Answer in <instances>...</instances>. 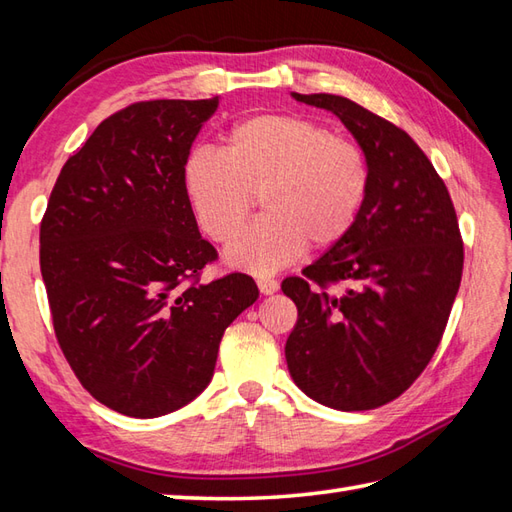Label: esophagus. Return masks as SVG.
Instances as JSON below:
<instances>
[{"label": "esophagus", "mask_w": 512, "mask_h": 512, "mask_svg": "<svg viewBox=\"0 0 512 512\" xmlns=\"http://www.w3.org/2000/svg\"><path fill=\"white\" fill-rule=\"evenodd\" d=\"M257 286H259V292H262V295H275V292L279 290V284L275 279H266V277H262V279H257Z\"/></svg>", "instance_id": "esophagus-1"}]
</instances>
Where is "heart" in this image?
Wrapping results in <instances>:
<instances>
[{
	"instance_id": "b5f03b06",
	"label": "heart",
	"mask_w": 512,
	"mask_h": 512,
	"mask_svg": "<svg viewBox=\"0 0 512 512\" xmlns=\"http://www.w3.org/2000/svg\"><path fill=\"white\" fill-rule=\"evenodd\" d=\"M369 187L361 147L321 123L259 114L233 125L224 151L200 147L184 162V189L202 231L228 242L263 195L267 215L226 248L228 266L270 275L306 244L330 248L354 226Z\"/></svg>"
}]
</instances>
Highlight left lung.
<instances>
[{
  "label": "left lung",
  "mask_w": 512,
  "mask_h": 512,
  "mask_svg": "<svg viewBox=\"0 0 512 512\" xmlns=\"http://www.w3.org/2000/svg\"><path fill=\"white\" fill-rule=\"evenodd\" d=\"M292 99L332 112L361 147L369 187L347 235L281 284L299 319L288 372L312 400L363 411L398 398L438 350L458 295L464 248L444 182L413 138L336 94ZM341 283L344 290L323 293Z\"/></svg>",
  "instance_id": "1"
}]
</instances>
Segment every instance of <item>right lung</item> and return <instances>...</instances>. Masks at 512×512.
<instances>
[{"instance_id":"right-lung-1","label":"right lung","mask_w":512,"mask_h":512,"mask_svg":"<svg viewBox=\"0 0 512 512\" xmlns=\"http://www.w3.org/2000/svg\"><path fill=\"white\" fill-rule=\"evenodd\" d=\"M217 105L145 101L105 118L63 165L41 222L61 350L96 400L132 418L198 398L226 328L259 297L242 273L198 281L217 253L195 222L184 162Z\"/></svg>"}]
</instances>
